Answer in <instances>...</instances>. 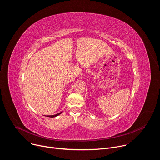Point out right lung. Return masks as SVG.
I'll list each match as a JSON object with an SVG mask.
<instances>
[{
	"instance_id": "obj_1",
	"label": "right lung",
	"mask_w": 160,
	"mask_h": 160,
	"mask_svg": "<svg viewBox=\"0 0 160 160\" xmlns=\"http://www.w3.org/2000/svg\"><path fill=\"white\" fill-rule=\"evenodd\" d=\"M61 113H62V112H59V113H58V114H56V115H51V116H48V117H51V118H53V117H57V116H58L59 115H60ZM47 117V116H46Z\"/></svg>"
}]
</instances>
